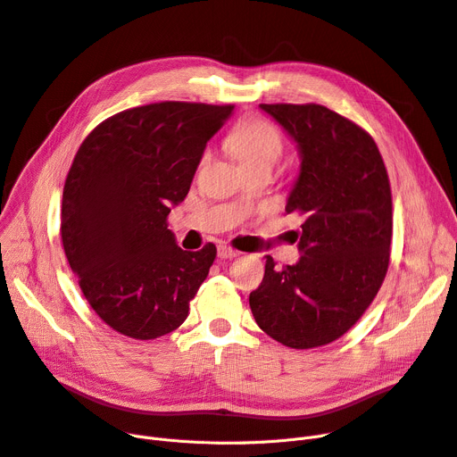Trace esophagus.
<instances>
[{
  "label": "esophagus",
  "instance_id": "esophagus-1",
  "mask_svg": "<svg viewBox=\"0 0 457 457\" xmlns=\"http://www.w3.org/2000/svg\"><path fill=\"white\" fill-rule=\"evenodd\" d=\"M240 255V252H237V250H233V248H229V246H219V257L220 259H235V257H238Z\"/></svg>",
  "mask_w": 457,
  "mask_h": 457
}]
</instances>
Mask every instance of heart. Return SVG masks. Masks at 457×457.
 Instances as JSON below:
<instances>
[{"label": "heart", "mask_w": 457, "mask_h": 457, "mask_svg": "<svg viewBox=\"0 0 457 457\" xmlns=\"http://www.w3.org/2000/svg\"><path fill=\"white\" fill-rule=\"evenodd\" d=\"M229 146L238 163H253L261 160L276 162L281 154L283 141L279 132L266 120L255 119L240 125L229 137Z\"/></svg>", "instance_id": "1"}]
</instances>
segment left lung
<instances>
[{
    "mask_svg": "<svg viewBox=\"0 0 457 457\" xmlns=\"http://www.w3.org/2000/svg\"><path fill=\"white\" fill-rule=\"evenodd\" d=\"M290 136L299 172L287 212L303 217L295 264L250 294L257 325L279 344L312 349L338 340L375 299L389 264L391 189L373 137L320 104H259Z\"/></svg>",
    "mask_w": 457,
    "mask_h": 457,
    "instance_id": "left-lung-1",
    "label": "left lung"
}]
</instances>
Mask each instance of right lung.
<instances>
[{
    "instance_id": "1",
    "label": "right lung",
    "mask_w": 457,
    "mask_h": 457,
    "mask_svg": "<svg viewBox=\"0 0 457 457\" xmlns=\"http://www.w3.org/2000/svg\"><path fill=\"white\" fill-rule=\"evenodd\" d=\"M231 112L176 101L137 106L106 119L77 152L62 195L64 252L91 309L125 337L154 340L189 316L217 248L181 250L167 217Z\"/></svg>"
}]
</instances>
